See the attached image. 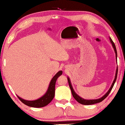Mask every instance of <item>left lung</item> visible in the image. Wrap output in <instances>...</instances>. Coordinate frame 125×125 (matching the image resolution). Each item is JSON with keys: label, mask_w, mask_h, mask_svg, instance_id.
<instances>
[{"label": "left lung", "mask_w": 125, "mask_h": 125, "mask_svg": "<svg viewBox=\"0 0 125 125\" xmlns=\"http://www.w3.org/2000/svg\"><path fill=\"white\" fill-rule=\"evenodd\" d=\"M109 40H110L111 43H112V46H113V47H114V49L115 53H116V60H117V53L116 46H115L114 42H113V41L112 40V39H111V37H109ZM117 73H118V67H117V69H116V75H115V79L114 80V82H113V83L112 84V85H111V88H109V89L108 90V91L107 92V93H105V94L103 95L102 97L100 98L97 99H90V100H88V99H84L83 98H82V97H79V96L77 94H76L74 90L73 89V88L72 87V84H71L70 79H69V77H68V83H69V87H70V89H71V91H72L73 96V97L74 98V99H75V100L77 101L78 102L80 103V104H84V105H91V104H95V103L101 102H102V101L104 100V99L105 98H106L107 96L108 95L109 93H110V92L111 91V90H112V88H113V87H114V84L115 83V82H116V80L117 76Z\"/></svg>", "instance_id": "obj_1"}]
</instances>
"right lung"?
<instances>
[{
    "mask_svg": "<svg viewBox=\"0 0 125 125\" xmlns=\"http://www.w3.org/2000/svg\"><path fill=\"white\" fill-rule=\"evenodd\" d=\"M62 74V72L60 70L55 75V76L52 78L50 83L47 92H46L45 94L42 96L40 98L34 101H27L21 98L18 95H17V97L22 103H23L24 104L28 105V106L35 107V108H40V107L46 106V105H47L51 102V101L53 99V97H54L55 84H56V80Z\"/></svg>",
    "mask_w": 125,
    "mask_h": 125,
    "instance_id": "add662e5",
    "label": "right lung"
}]
</instances>
